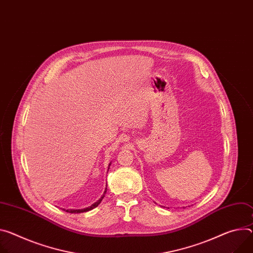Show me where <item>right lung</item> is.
Instances as JSON below:
<instances>
[{
  "instance_id": "1",
  "label": "right lung",
  "mask_w": 253,
  "mask_h": 253,
  "mask_svg": "<svg viewBox=\"0 0 253 253\" xmlns=\"http://www.w3.org/2000/svg\"><path fill=\"white\" fill-rule=\"evenodd\" d=\"M106 192H107V189L105 190V193H104V194H106ZM104 197H105V195H103V197H102L98 202H96L95 204H93L91 206L87 207V208H84V209H82V210H64V211H65V212H68V213H84V212H87V211H89V210H93L94 208H96V207H98L99 204L102 202V200H103Z\"/></svg>"
}]
</instances>
